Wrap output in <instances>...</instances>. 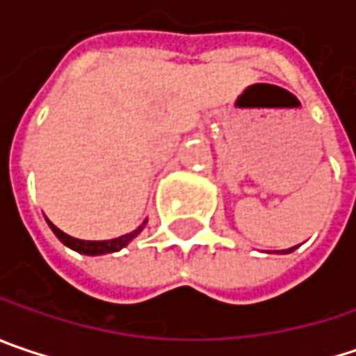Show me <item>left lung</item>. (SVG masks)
Here are the masks:
<instances>
[{
    "label": "left lung",
    "mask_w": 356,
    "mask_h": 356,
    "mask_svg": "<svg viewBox=\"0 0 356 356\" xmlns=\"http://www.w3.org/2000/svg\"><path fill=\"white\" fill-rule=\"evenodd\" d=\"M293 249H296V247H292V249H284V251H282V253H292Z\"/></svg>",
    "instance_id": "left-lung-1"
}]
</instances>
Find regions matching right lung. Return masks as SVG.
Wrapping results in <instances>:
<instances>
[{
	"label": "right lung",
	"instance_id": "obj_1",
	"mask_svg": "<svg viewBox=\"0 0 356 356\" xmlns=\"http://www.w3.org/2000/svg\"><path fill=\"white\" fill-rule=\"evenodd\" d=\"M145 222H147V220H143V225L138 227L136 231H131V233H127V235H121V237H117V239H109V241H83V239H74V237L63 233V231H60L56 225H52L50 220H48V227L52 229V233H54L66 247H70V249H74V251H79V253H83V255H105V253H113V251L123 249L131 239H136L141 233V229L145 227Z\"/></svg>",
	"mask_w": 356,
	"mask_h": 356
}]
</instances>
